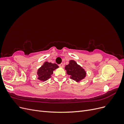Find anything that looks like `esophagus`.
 <instances>
[{"mask_svg": "<svg viewBox=\"0 0 124 124\" xmlns=\"http://www.w3.org/2000/svg\"><path fill=\"white\" fill-rule=\"evenodd\" d=\"M59 66L60 67H62H62H63V63H61V64H59Z\"/></svg>", "mask_w": 124, "mask_h": 124, "instance_id": "esophagus-1", "label": "esophagus"}]
</instances>
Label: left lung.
<instances>
[{
  "instance_id": "left-lung-1",
  "label": "left lung",
  "mask_w": 124,
  "mask_h": 124,
  "mask_svg": "<svg viewBox=\"0 0 124 124\" xmlns=\"http://www.w3.org/2000/svg\"><path fill=\"white\" fill-rule=\"evenodd\" d=\"M65 69L71 79L79 82L85 78L86 73L85 70L78 65L76 61L70 60L69 63L65 66Z\"/></svg>"
}]
</instances>
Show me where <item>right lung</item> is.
Here are the masks:
<instances>
[{
    "mask_svg": "<svg viewBox=\"0 0 124 124\" xmlns=\"http://www.w3.org/2000/svg\"><path fill=\"white\" fill-rule=\"evenodd\" d=\"M58 67L56 63H52L47 62H45L37 71L38 79L43 82L47 80L51 77V75L53 74V71Z\"/></svg>",
    "mask_w": 124,
    "mask_h": 124,
    "instance_id": "right-lung-1",
    "label": "right lung"
}]
</instances>
